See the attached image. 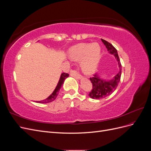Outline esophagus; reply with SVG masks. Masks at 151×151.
I'll return each instance as SVG.
<instances>
[{
    "instance_id": "1",
    "label": "esophagus",
    "mask_w": 151,
    "mask_h": 151,
    "mask_svg": "<svg viewBox=\"0 0 151 151\" xmlns=\"http://www.w3.org/2000/svg\"><path fill=\"white\" fill-rule=\"evenodd\" d=\"M70 74L71 76L74 77H76V78H81V77H82L81 75L80 74H79L78 72H77V70H71L70 71Z\"/></svg>"
}]
</instances>
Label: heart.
Returning <instances> with one entry per match:
<instances>
[{
    "label": "heart",
    "mask_w": 151,
    "mask_h": 151,
    "mask_svg": "<svg viewBox=\"0 0 151 151\" xmlns=\"http://www.w3.org/2000/svg\"><path fill=\"white\" fill-rule=\"evenodd\" d=\"M70 57L74 60H81V67L86 74L93 73L101 58V48L96 43H79L72 47Z\"/></svg>",
    "instance_id": "b5f03b06"
}]
</instances>
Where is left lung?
Listing matches in <instances>:
<instances>
[{
    "mask_svg": "<svg viewBox=\"0 0 151 151\" xmlns=\"http://www.w3.org/2000/svg\"><path fill=\"white\" fill-rule=\"evenodd\" d=\"M101 41L106 46L109 53L114 55V56L115 57L118 63L120 71L114 77L113 79L109 81L101 79L96 74H93L92 77H90L91 82L93 84V88L88 94L90 98L94 99H99L106 98L109 95H110L113 91H115L117 88L118 83H120L122 74V65L116 49L111 43L108 42L107 41L103 39H101Z\"/></svg>",
    "mask_w": 151,
    "mask_h": 151,
    "instance_id": "obj_1",
    "label": "left lung"
}]
</instances>
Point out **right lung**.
Returning <instances> with one entry per match:
<instances>
[{
	"label": "right lung",
	"instance_id": "1",
	"mask_svg": "<svg viewBox=\"0 0 151 151\" xmlns=\"http://www.w3.org/2000/svg\"><path fill=\"white\" fill-rule=\"evenodd\" d=\"M68 74L65 72H63L61 74L60 77V79H59L58 83L57 84V86L56 87V88L55 89V90L53 91V92L52 93V94L48 96L47 99H45L43 101H36L37 103H50L53 101H54L55 99H56V98L57 97V96L58 94L59 93V91H60L61 87L63 83V82H64L65 79L68 77Z\"/></svg>",
	"mask_w": 151,
	"mask_h": 151
}]
</instances>
